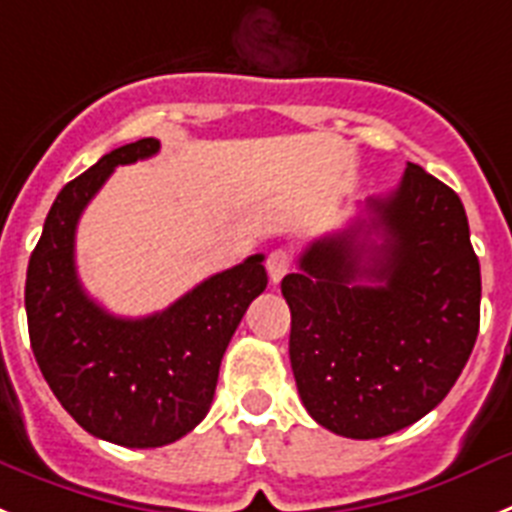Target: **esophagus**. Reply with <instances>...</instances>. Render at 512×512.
Segmentation results:
<instances>
[{
  "instance_id": "1",
  "label": "esophagus",
  "mask_w": 512,
  "mask_h": 512,
  "mask_svg": "<svg viewBox=\"0 0 512 512\" xmlns=\"http://www.w3.org/2000/svg\"><path fill=\"white\" fill-rule=\"evenodd\" d=\"M265 265H268L270 281L281 283L283 275H286L288 270H291L293 257H291V252H288V250H273L268 255V262H265Z\"/></svg>"
}]
</instances>
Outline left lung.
Wrapping results in <instances>:
<instances>
[{"mask_svg": "<svg viewBox=\"0 0 512 512\" xmlns=\"http://www.w3.org/2000/svg\"><path fill=\"white\" fill-rule=\"evenodd\" d=\"M366 213L311 242L281 283L301 402L358 441L443 402L477 342L482 299L464 203L448 185L410 162Z\"/></svg>", "mask_w": 512, "mask_h": 512, "instance_id": "1", "label": "left lung"}]
</instances>
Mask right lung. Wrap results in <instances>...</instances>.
<instances>
[{"mask_svg": "<svg viewBox=\"0 0 512 512\" xmlns=\"http://www.w3.org/2000/svg\"><path fill=\"white\" fill-rule=\"evenodd\" d=\"M157 151V139L133 141L66 182L25 281L30 345L43 379L87 433L126 448L175 443L208 415L226 345L268 286L262 255H252L151 317H115L84 293L74 262L79 216L118 164Z\"/></svg>", "mask_w": 512, "mask_h": 512, "instance_id": "obj_1", "label": "right lung"}]
</instances>
